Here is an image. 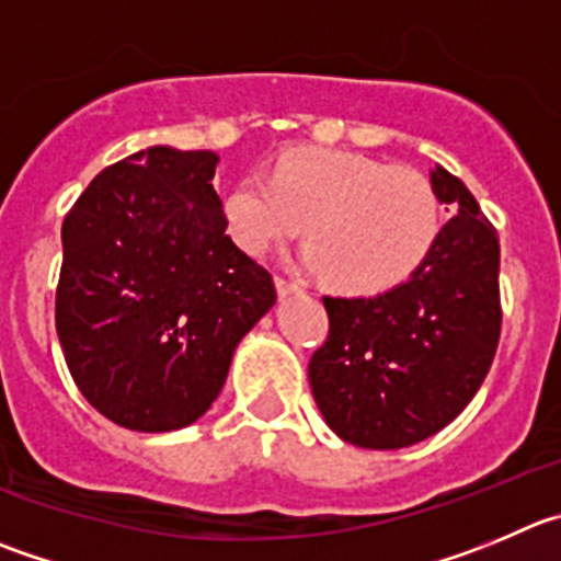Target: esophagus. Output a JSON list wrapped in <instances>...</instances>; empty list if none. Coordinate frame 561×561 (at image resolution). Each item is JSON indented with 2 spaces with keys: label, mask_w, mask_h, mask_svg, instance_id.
<instances>
[{
  "label": "esophagus",
  "mask_w": 561,
  "mask_h": 561,
  "mask_svg": "<svg viewBox=\"0 0 561 561\" xmlns=\"http://www.w3.org/2000/svg\"><path fill=\"white\" fill-rule=\"evenodd\" d=\"M275 289H277V297H291V295H300L302 286L295 284V280H286V277L277 275L275 277Z\"/></svg>",
  "instance_id": "esophagus-1"
}]
</instances>
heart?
I'll return each mask as SVG.
<instances>
[{"label":"heart","mask_w":561,"mask_h":561,"mask_svg":"<svg viewBox=\"0 0 561 561\" xmlns=\"http://www.w3.org/2000/svg\"><path fill=\"white\" fill-rule=\"evenodd\" d=\"M228 237L272 253L306 226L302 261L346 295L393 289L440 233V197L424 173L330 148H291L222 195Z\"/></svg>","instance_id":"heart-1"}]
</instances>
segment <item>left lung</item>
Here are the masks:
<instances>
[{
	"label": "left lung",
	"instance_id": "8db88e82",
	"mask_svg": "<svg viewBox=\"0 0 561 561\" xmlns=\"http://www.w3.org/2000/svg\"><path fill=\"white\" fill-rule=\"evenodd\" d=\"M451 220L404 284L375 297H322L328 341L308 380L330 430L360 449H404L466 410L501 335L499 233L477 197L437 164Z\"/></svg>",
	"mask_w": 561,
	"mask_h": 561
}]
</instances>
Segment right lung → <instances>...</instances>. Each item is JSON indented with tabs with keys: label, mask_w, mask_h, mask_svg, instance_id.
<instances>
[{
	"label": "right lung",
	"mask_w": 561,
	"mask_h": 561,
	"mask_svg": "<svg viewBox=\"0 0 561 561\" xmlns=\"http://www.w3.org/2000/svg\"><path fill=\"white\" fill-rule=\"evenodd\" d=\"M215 151L153 146L101 170L62 220L55 322L82 397L137 432L197 421L275 284L231 242Z\"/></svg>",
	"instance_id": "add662e5"
}]
</instances>
